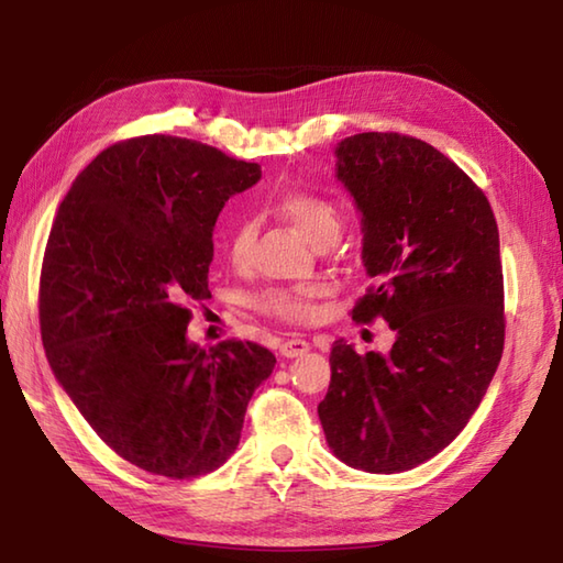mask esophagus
Returning <instances> with one entry per match:
<instances>
[{
	"label": "esophagus",
	"mask_w": 563,
	"mask_h": 563,
	"mask_svg": "<svg viewBox=\"0 0 563 563\" xmlns=\"http://www.w3.org/2000/svg\"><path fill=\"white\" fill-rule=\"evenodd\" d=\"M307 351H309V341H305V339H300V336L285 339V341L280 343V353H283L285 357H300V355H305Z\"/></svg>",
	"instance_id": "34e87169"
}]
</instances>
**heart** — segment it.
<instances>
[{"label": "heart", "mask_w": 563, "mask_h": 563, "mask_svg": "<svg viewBox=\"0 0 563 563\" xmlns=\"http://www.w3.org/2000/svg\"><path fill=\"white\" fill-rule=\"evenodd\" d=\"M275 208L285 214L309 242L329 244L341 234V208L324 190L309 186H290L275 198ZM258 234V222L254 214H239L227 232V256L234 263H242L251 244ZM324 288L317 283L307 285H275L254 297V305L261 314L288 321V324H309L317 317V300Z\"/></svg>", "instance_id": "1"}]
</instances>
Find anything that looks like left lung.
<instances>
[{"label": "left lung", "mask_w": 563, "mask_h": 563, "mask_svg": "<svg viewBox=\"0 0 563 563\" xmlns=\"http://www.w3.org/2000/svg\"><path fill=\"white\" fill-rule=\"evenodd\" d=\"M339 178L363 212L373 278L355 324L385 319L389 355L336 341L319 421L333 454L373 474L406 472L462 433L506 341L498 224L484 190L428 142L361 133L339 150Z\"/></svg>", "instance_id": "left-lung-1"}]
</instances>
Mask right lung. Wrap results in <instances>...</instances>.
<instances>
[{"mask_svg":"<svg viewBox=\"0 0 563 563\" xmlns=\"http://www.w3.org/2000/svg\"><path fill=\"white\" fill-rule=\"evenodd\" d=\"M258 176L202 142L137 135L106 147L57 208L38 290L47 363L106 445L150 474L218 470L273 373L254 341H186L190 305L210 297L214 220Z\"/></svg>","mask_w":563,"mask_h":563,"instance_id":"right-lung-1","label":"right lung"}]
</instances>
